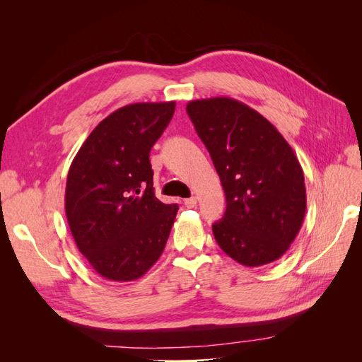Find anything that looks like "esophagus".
I'll list each match as a JSON object with an SVG mask.
<instances>
[{
  "label": "esophagus",
  "mask_w": 362,
  "mask_h": 362,
  "mask_svg": "<svg viewBox=\"0 0 362 362\" xmlns=\"http://www.w3.org/2000/svg\"><path fill=\"white\" fill-rule=\"evenodd\" d=\"M196 204H198V198H196V196H192V198L184 199V205L187 208H193V206H196Z\"/></svg>",
  "instance_id": "obj_1"
}]
</instances>
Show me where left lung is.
Returning a JSON list of instances; mask_svg holds the SVG:
<instances>
[{
  "label": "left lung",
  "instance_id": "8db88e82",
  "mask_svg": "<svg viewBox=\"0 0 362 362\" xmlns=\"http://www.w3.org/2000/svg\"><path fill=\"white\" fill-rule=\"evenodd\" d=\"M185 108L226 196L222 221L213 225L217 245L246 267L279 259L299 234L306 210L303 170L288 141L233 98L194 100Z\"/></svg>",
  "mask_w": 362,
  "mask_h": 362
}]
</instances>
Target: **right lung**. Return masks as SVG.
Returning <instances> with one entry per match:
<instances>
[{
    "instance_id": "1",
    "label": "right lung",
    "mask_w": 362,
    "mask_h": 362,
    "mask_svg": "<svg viewBox=\"0 0 362 362\" xmlns=\"http://www.w3.org/2000/svg\"><path fill=\"white\" fill-rule=\"evenodd\" d=\"M175 101L136 103L103 119L68 172L64 210L78 250L108 281H134L156 264L177 204L154 193L149 151L169 125Z\"/></svg>"
}]
</instances>
